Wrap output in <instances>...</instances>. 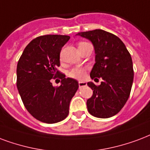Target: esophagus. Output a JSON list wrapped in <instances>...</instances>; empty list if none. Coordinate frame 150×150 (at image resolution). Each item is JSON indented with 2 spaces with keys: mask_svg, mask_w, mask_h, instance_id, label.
Wrapping results in <instances>:
<instances>
[{
  "mask_svg": "<svg viewBox=\"0 0 150 150\" xmlns=\"http://www.w3.org/2000/svg\"><path fill=\"white\" fill-rule=\"evenodd\" d=\"M79 87H83V86H86V83H85V82H79Z\"/></svg>",
  "mask_w": 150,
  "mask_h": 150,
  "instance_id": "obj_1",
  "label": "esophagus"
}]
</instances>
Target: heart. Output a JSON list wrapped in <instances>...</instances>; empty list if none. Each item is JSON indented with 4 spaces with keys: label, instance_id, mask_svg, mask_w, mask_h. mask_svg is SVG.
Listing matches in <instances>:
<instances>
[{
    "label": "heart",
    "instance_id": "heart-1",
    "mask_svg": "<svg viewBox=\"0 0 150 150\" xmlns=\"http://www.w3.org/2000/svg\"><path fill=\"white\" fill-rule=\"evenodd\" d=\"M85 44H86V42H81L79 45V46H81V45ZM84 73H85V70L83 68H74L69 72V75L71 78H74V79H82L84 77Z\"/></svg>",
    "mask_w": 150,
    "mask_h": 150
}]
</instances>
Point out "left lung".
Listing matches in <instances>:
<instances>
[{"mask_svg": "<svg viewBox=\"0 0 150 150\" xmlns=\"http://www.w3.org/2000/svg\"><path fill=\"white\" fill-rule=\"evenodd\" d=\"M76 35L92 42L95 64L90 78H101L100 85H87L93 91L86 101L88 112L98 118H109L122 109L128 99L134 79L133 63L125 45L117 36L103 30L80 32Z\"/></svg>", "mask_w": 150, "mask_h": 150, "instance_id": "8db88e82", "label": "left lung"}]
</instances>
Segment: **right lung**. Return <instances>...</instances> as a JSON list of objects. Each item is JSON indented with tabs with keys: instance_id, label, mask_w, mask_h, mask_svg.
<instances>
[{
	"instance_id": "right-lung-1",
	"label": "right lung",
	"mask_w": 150,
	"mask_h": 150,
	"mask_svg": "<svg viewBox=\"0 0 150 150\" xmlns=\"http://www.w3.org/2000/svg\"><path fill=\"white\" fill-rule=\"evenodd\" d=\"M70 37L49 34L34 38L25 48L17 64V89L25 108L38 120L55 123L69 113L71 98L79 88L77 80L65 78L57 70L61 49ZM62 79L56 88L52 78Z\"/></svg>"
}]
</instances>
